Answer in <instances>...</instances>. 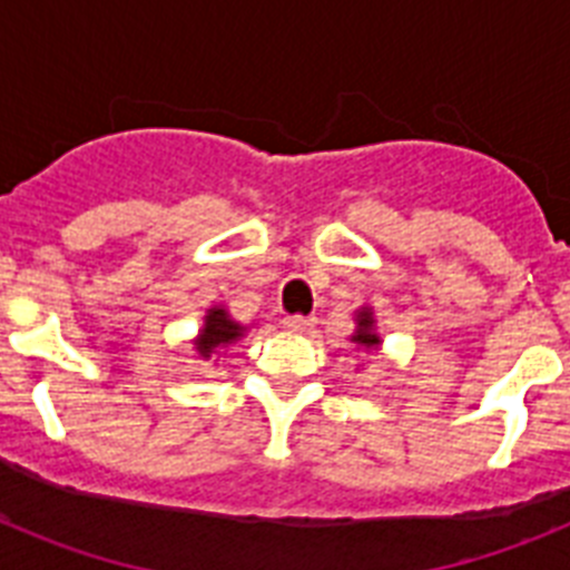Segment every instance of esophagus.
<instances>
[{"mask_svg": "<svg viewBox=\"0 0 570 570\" xmlns=\"http://www.w3.org/2000/svg\"><path fill=\"white\" fill-rule=\"evenodd\" d=\"M282 325H285L288 331H294V334H308V331L316 325V320L314 316H285Z\"/></svg>", "mask_w": 570, "mask_h": 570, "instance_id": "obj_1", "label": "esophagus"}]
</instances>
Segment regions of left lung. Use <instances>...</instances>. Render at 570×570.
Instances as JSON below:
<instances>
[{"label": "left lung", "mask_w": 570, "mask_h": 570, "mask_svg": "<svg viewBox=\"0 0 570 570\" xmlns=\"http://www.w3.org/2000/svg\"><path fill=\"white\" fill-rule=\"evenodd\" d=\"M371 325H374L371 314H367V311H362V314H360V331H356V336H354V342H360L362 347L380 345V336H376L374 331H371Z\"/></svg>", "instance_id": "obj_1"}]
</instances>
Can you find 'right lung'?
<instances>
[{"mask_svg":"<svg viewBox=\"0 0 570 570\" xmlns=\"http://www.w3.org/2000/svg\"><path fill=\"white\" fill-rule=\"evenodd\" d=\"M236 336H242L239 325H234L223 308H214L208 314V320H205V328L203 334H199V342H196V351H199V356L210 360V354H214L216 347L228 345Z\"/></svg>","mask_w":570,"mask_h":570,"instance_id":"obj_1","label":"right lung"}]
</instances>
